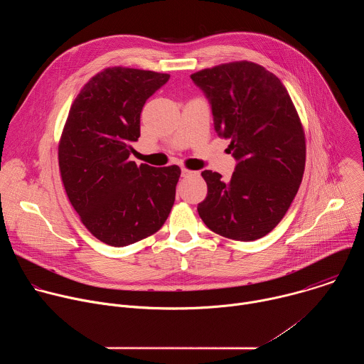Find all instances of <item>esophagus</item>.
<instances>
[{
  "label": "esophagus",
  "mask_w": 364,
  "mask_h": 364,
  "mask_svg": "<svg viewBox=\"0 0 364 364\" xmlns=\"http://www.w3.org/2000/svg\"><path fill=\"white\" fill-rule=\"evenodd\" d=\"M191 174H194V171H191V170H188V168H186V167L181 168V176H183V177H187V176H191Z\"/></svg>",
  "instance_id": "obj_1"
}]
</instances>
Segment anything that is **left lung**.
<instances>
[{"instance_id":"obj_1","label":"left lung","mask_w":364,"mask_h":364,"mask_svg":"<svg viewBox=\"0 0 364 364\" xmlns=\"http://www.w3.org/2000/svg\"><path fill=\"white\" fill-rule=\"evenodd\" d=\"M212 103L215 128L237 166L229 181L204 170L197 212L212 232L239 242L268 235L285 216L305 170V132L282 82L240 60L191 75Z\"/></svg>"}]
</instances>
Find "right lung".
Returning <instances> with one entry per match:
<instances>
[{"label":"right lung","instance_id":"add662e5","mask_svg":"<svg viewBox=\"0 0 364 364\" xmlns=\"http://www.w3.org/2000/svg\"><path fill=\"white\" fill-rule=\"evenodd\" d=\"M168 73L114 66L96 73L73 100L59 141V170L85 228L121 247L159 232L176 200L178 166L129 160L145 100Z\"/></svg>","mask_w":364,"mask_h":364}]
</instances>
